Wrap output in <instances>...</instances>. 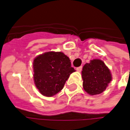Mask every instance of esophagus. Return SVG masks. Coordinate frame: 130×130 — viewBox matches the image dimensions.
Instances as JSON below:
<instances>
[{"label": "esophagus", "instance_id": "1", "mask_svg": "<svg viewBox=\"0 0 130 130\" xmlns=\"http://www.w3.org/2000/svg\"><path fill=\"white\" fill-rule=\"evenodd\" d=\"M82 66H80V67H77V68H76V70L77 71H82Z\"/></svg>", "mask_w": 130, "mask_h": 130}]
</instances>
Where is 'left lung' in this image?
I'll list each match as a JSON object with an SVG mask.
<instances>
[{
	"instance_id": "left-lung-1",
	"label": "left lung",
	"mask_w": 130,
	"mask_h": 130,
	"mask_svg": "<svg viewBox=\"0 0 130 130\" xmlns=\"http://www.w3.org/2000/svg\"><path fill=\"white\" fill-rule=\"evenodd\" d=\"M83 87L90 95L102 93L111 80V74L105 63L99 59H93L85 64L82 71Z\"/></svg>"
}]
</instances>
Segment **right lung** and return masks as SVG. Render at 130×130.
<instances>
[{
    "label": "right lung",
    "mask_w": 130,
    "mask_h": 130,
    "mask_svg": "<svg viewBox=\"0 0 130 130\" xmlns=\"http://www.w3.org/2000/svg\"><path fill=\"white\" fill-rule=\"evenodd\" d=\"M33 67L35 84L45 96H52L60 92L70 74L75 71L69 58L61 52L40 55L35 59Z\"/></svg>",
    "instance_id": "add662e5"
}]
</instances>
